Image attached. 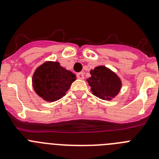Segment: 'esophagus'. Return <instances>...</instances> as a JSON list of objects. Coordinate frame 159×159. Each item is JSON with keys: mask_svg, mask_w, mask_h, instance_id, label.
Instances as JSON below:
<instances>
[{"mask_svg": "<svg viewBox=\"0 0 159 159\" xmlns=\"http://www.w3.org/2000/svg\"><path fill=\"white\" fill-rule=\"evenodd\" d=\"M76 76H77V78L80 79V80H84V72L77 73Z\"/></svg>", "mask_w": 159, "mask_h": 159, "instance_id": "esophagus-1", "label": "esophagus"}]
</instances>
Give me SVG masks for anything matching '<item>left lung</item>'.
Wrapping results in <instances>:
<instances>
[{"instance_id": "left-lung-1", "label": "left lung", "mask_w": 159, "mask_h": 159, "mask_svg": "<svg viewBox=\"0 0 159 159\" xmlns=\"http://www.w3.org/2000/svg\"><path fill=\"white\" fill-rule=\"evenodd\" d=\"M91 77L87 80L92 94L99 99L111 100L119 94L122 82L119 77L105 66H98L90 71Z\"/></svg>"}]
</instances>
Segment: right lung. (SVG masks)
<instances>
[{"label": "right lung", "instance_id": "obj_1", "mask_svg": "<svg viewBox=\"0 0 159 159\" xmlns=\"http://www.w3.org/2000/svg\"><path fill=\"white\" fill-rule=\"evenodd\" d=\"M75 75L61 67L59 62L47 61L37 67L32 75V87L43 100L61 99L75 80Z\"/></svg>", "mask_w": 159, "mask_h": 159}]
</instances>
